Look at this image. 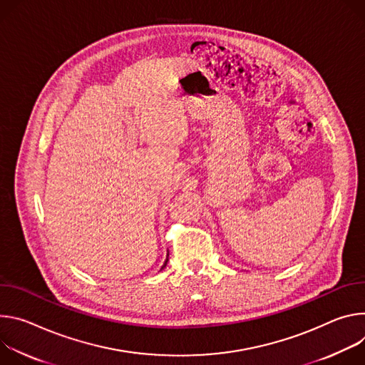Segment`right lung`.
Returning a JSON list of instances; mask_svg holds the SVG:
<instances>
[{
    "label": "right lung",
    "instance_id": "1",
    "mask_svg": "<svg viewBox=\"0 0 365 365\" xmlns=\"http://www.w3.org/2000/svg\"><path fill=\"white\" fill-rule=\"evenodd\" d=\"M167 262H168V258H167V261H165V264H164V265H162V268H165V267H167Z\"/></svg>",
    "mask_w": 365,
    "mask_h": 365
}]
</instances>
